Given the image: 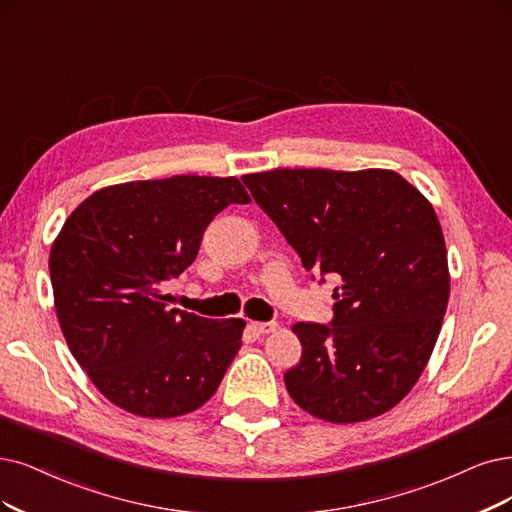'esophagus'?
<instances>
[{
  "mask_svg": "<svg viewBox=\"0 0 512 512\" xmlns=\"http://www.w3.org/2000/svg\"><path fill=\"white\" fill-rule=\"evenodd\" d=\"M276 323H272V320H266V323H251V329L255 331V333H261V335H266V333H274L276 331Z\"/></svg>",
  "mask_w": 512,
  "mask_h": 512,
  "instance_id": "34e87169",
  "label": "esophagus"
}]
</instances>
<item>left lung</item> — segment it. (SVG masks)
<instances>
[{"mask_svg":"<svg viewBox=\"0 0 512 512\" xmlns=\"http://www.w3.org/2000/svg\"><path fill=\"white\" fill-rule=\"evenodd\" d=\"M308 272L339 280L329 325L297 323L291 399L320 420H371L420 380L449 299L447 249L430 202L394 170L276 168L244 175Z\"/></svg>","mask_w":512,"mask_h":512,"instance_id":"8db88e82","label":"left lung"}]
</instances>
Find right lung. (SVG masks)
<instances>
[{"label": "right lung", "instance_id": "add662e5", "mask_svg": "<svg viewBox=\"0 0 512 512\" xmlns=\"http://www.w3.org/2000/svg\"><path fill=\"white\" fill-rule=\"evenodd\" d=\"M246 202L236 177L177 175L99 189L65 221L50 251L56 316L113 405L177 418L219 388L244 320L170 308L164 287L192 266L208 223Z\"/></svg>", "mask_w": 512, "mask_h": 512}]
</instances>
